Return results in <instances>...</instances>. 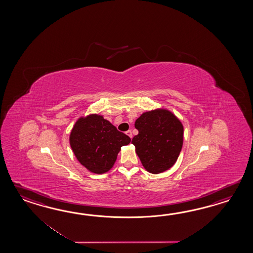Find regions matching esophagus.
Masks as SVG:
<instances>
[{
  "mask_svg": "<svg viewBox=\"0 0 253 253\" xmlns=\"http://www.w3.org/2000/svg\"><path fill=\"white\" fill-rule=\"evenodd\" d=\"M126 134H127L130 138H132V136H133V135H132V132H131V130L126 131Z\"/></svg>",
  "mask_w": 253,
  "mask_h": 253,
  "instance_id": "obj_1",
  "label": "esophagus"
}]
</instances>
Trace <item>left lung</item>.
I'll return each mask as SVG.
<instances>
[{
	"label": "left lung",
	"mask_w": 253,
	"mask_h": 253,
	"mask_svg": "<svg viewBox=\"0 0 253 253\" xmlns=\"http://www.w3.org/2000/svg\"><path fill=\"white\" fill-rule=\"evenodd\" d=\"M134 127L138 134L132 144L145 170L156 174L170 169L183 147L182 122L171 111L157 108L142 114Z\"/></svg>",
	"instance_id": "obj_1"
}]
</instances>
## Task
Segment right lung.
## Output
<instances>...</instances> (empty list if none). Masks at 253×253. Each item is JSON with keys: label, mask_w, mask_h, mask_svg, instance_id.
I'll list each match as a JSON object with an SVG mask.
<instances>
[{"label": "right lung", "mask_w": 253, "mask_h": 253, "mask_svg": "<svg viewBox=\"0 0 253 253\" xmlns=\"http://www.w3.org/2000/svg\"><path fill=\"white\" fill-rule=\"evenodd\" d=\"M130 142L128 135L97 114L78 119L70 135V146L78 161L89 172L98 174L113 167L121 147Z\"/></svg>", "instance_id": "right-lung-1"}]
</instances>
